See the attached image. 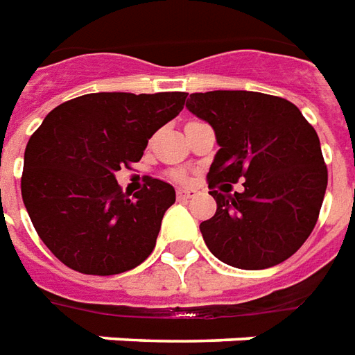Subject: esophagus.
Masks as SVG:
<instances>
[{"instance_id":"1","label":"esophagus","mask_w":355,"mask_h":355,"mask_svg":"<svg viewBox=\"0 0 355 355\" xmlns=\"http://www.w3.org/2000/svg\"><path fill=\"white\" fill-rule=\"evenodd\" d=\"M198 195L196 189H178V198L180 200H185V198H195Z\"/></svg>"}]
</instances>
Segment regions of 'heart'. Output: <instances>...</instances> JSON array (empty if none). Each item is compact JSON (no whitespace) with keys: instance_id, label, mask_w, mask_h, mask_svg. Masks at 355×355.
<instances>
[{"instance_id":"b5f03b06","label":"heart","mask_w":355,"mask_h":355,"mask_svg":"<svg viewBox=\"0 0 355 355\" xmlns=\"http://www.w3.org/2000/svg\"><path fill=\"white\" fill-rule=\"evenodd\" d=\"M175 178H178V180H181V175H180V174H175Z\"/></svg>"}]
</instances>
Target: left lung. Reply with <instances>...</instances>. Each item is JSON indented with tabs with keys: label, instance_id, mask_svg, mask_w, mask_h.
Here are the masks:
<instances>
[{
	"label": "left lung",
	"instance_id": "left-lung-1",
	"mask_svg": "<svg viewBox=\"0 0 355 355\" xmlns=\"http://www.w3.org/2000/svg\"><path fill=\"white\" fill-rule=\"evenodd\" d=\"M216 132L209 166L216 216L200 223L208 250L234 268L289 259L314 229L327 189L320 138L297 105L250 90L195 92L185 103ZM244 179L232 196L230 183Z\"/></svg>",
	"mask_w": 355,
	"mask_h": 355
}]
</instances>
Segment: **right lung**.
<instances>
[{
  "mask_svg": "<svg viewBox=\"0 0 355 355\" xmlns=\"http://www.w3.org/2000/svg\"><path fill=\"white\" fill-rule=\"evenodd\" d=\"M187 92H94L54 107L28 141L22 200L43 244L77 272L111 276L151 255L174 187L146 178L124 195L115 172L138 162Z\"/></svg>",
  "mask_w": 355,
  "mask_h": 355,
  "instance_id": "1",
  "label": "right lung"
}]
</instances>
